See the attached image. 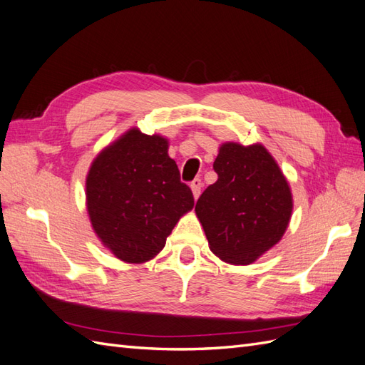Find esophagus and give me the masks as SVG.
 <instances>
[{
    "label": "esophagus",
    "instance_id": "34e87169",
    "mask_svg": "<svg viewBox=\"0 0 365 365\" xmlns=\"http://www.w3.org/2000/svg\"><path fill=\"white\" fill-rule=\"evenodd\" d=\"M201 187H202V182H201V180H200V178H195V180L190 182V189H192V193H193L195 200H197V198L200 197Z\"/></svg>",
    "mask_w": 365,
    "mask_h": 365
}]
</instances>
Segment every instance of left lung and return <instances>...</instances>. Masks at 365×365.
<instances>
[{
  "instance_id": "left-lung-1",
  "label": "left lung",
  "mask_w": 365,
  "mask_h": 365,
  "mask_svg": "<svg viewBox=\"0 0 365 365\" xmlns=\"http://www.w3.org/2000/svg\"><path fill=\"white\" fill-rule=\"evenodd\" d=\"M213 170L217 182L195 206L210 251L226 263L251 264L285 234L292 213L289 184L262 144L225 142Z\"/></svg>"
}]
</instances>
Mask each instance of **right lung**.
I'll use <instances>...</instances> for the list:
<instances>
[{"label": "right lung", "instance_id": "right-lung-1", "mask_svg": "<svg viewBox=\"0 0 365 365\" xmlns=\"http://www.w3.org/2000/svg\"><path fill=\"white\" fill-rule=\"evenodd\" d=\"M86 210L97 238L115 259L145 263L193 209V195L168 156V139L133 127L94 158Z\"/></svg>", "mask_w": 365, "mask_h": 365}]
</instances>
